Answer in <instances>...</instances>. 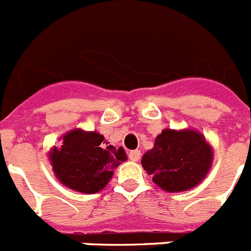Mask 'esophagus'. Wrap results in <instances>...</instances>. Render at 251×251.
Masks as SVG:
<instances>
[{
	"mask_svg": "<svg viewBox=\"0 0 251 251\" xmlns=\"http://www.w3.org/2000/svg\"><path fill=\"white\" fill-rule=\"evenodd\" d=\"M129 158L134 162L140 161V158H141V151H140V150H133V151H130L129 152Z\"/></svg>",
	"mask_w": 251,
	"mask_h": 251,
	"instance_id": "obj_1",
	"label": "esophagus"
}]
</instances>
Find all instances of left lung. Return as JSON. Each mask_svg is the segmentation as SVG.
Here are the masks:
<instances>
[{
    "label": "left lung",
    "mask_w": 251,
    "mask_h": 251,
    "mask_svg": "<svg viewBox=\"0 0 251 251\" xmlns=\"http://www.w3.org/2000/svg\"><path fill=\"white\" fill-rule=\"evenodd\" d=\"M212 162L213 147L199 130L165 128L141 164L160 189L180 193L202 183Z\"/></svg>",
    "instance_id": "1"
}]
</instances>
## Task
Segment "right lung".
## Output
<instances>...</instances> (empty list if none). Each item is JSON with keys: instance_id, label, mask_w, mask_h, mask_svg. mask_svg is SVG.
I'll use <instances>...</instances> for the list:
<instances>
[{"instance_id": "add662e5", "label": "right lung", "mask_w": 251, "mask_h": 251, "mask_svg": "<svg viewBox=\"0 0 251 251\" xmlns=\"http://www.w3.org/2000/svg\"><path fill=\"white\" fill-rule=\"evenodd\" d=\"M59 147L48 152L59 183L78 193L94 194L106 187L114 170L127 161L123 147L115 149L95 130L75 128L59 137Z\"/></svg>"}]
</instances>
